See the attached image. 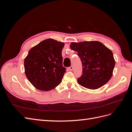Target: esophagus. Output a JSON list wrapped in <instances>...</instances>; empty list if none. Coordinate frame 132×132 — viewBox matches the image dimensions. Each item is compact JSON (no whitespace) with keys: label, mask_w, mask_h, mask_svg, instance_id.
I'll use <instances>...</instances> for the list:
<instances>
[{"label":"esophagus","mask_w":132,"mask_h":132,"mask_svg":"<svg viewBox=\"0 0 132 132\" xmlns=\"http://www.w3.org/2000/svg\"><path fill=\"white\" fill-rule=\"evenodd\" d=\"M68 69L69 70H72L73 69V66H70V67H69V68H68Z\"/></svg>","instance_id":"1"}]
</instances>
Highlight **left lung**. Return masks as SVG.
<instances>
[{"instance_id": "1", "label": "left lung", "mask_w": 132, "mask_h": 132, "mask_svg": "<svg viewBox=\"0 0 132 132\" xmlns=\"http://www.w3.org/2000/svg\"><path fill=\"white\" fill-rule=\"evenodd\" d=\"M70 48L78 52L82 65V74L78 79L79 85L97 89L109 81L115 65L113 54L98 41L71 42Z\"/></svg>"}]
</instances>
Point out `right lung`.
Masks as SVG:
<instances>
[{"label":"right lung","mask_w":132,"mask_h":132,"mask_svg":"<svg viewBox=\"0 0 132 132\" xmlns=\"http://www.w3.org/2000/svg\"><path fill=\"white\" fill-rule=\"evenodd\" d=\"M64 43L46 39L32 48L24 60L25 73L37 89L47 91L62 82L65 68L63 67L62 51Z\"/></svg>","instance_id":"obj_1"}]
</instances>
